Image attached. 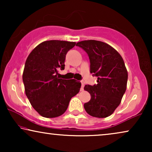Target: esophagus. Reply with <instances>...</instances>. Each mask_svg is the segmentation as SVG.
Segmentation results:
<instances>
[{
  "instance_id": "1",
  "label": "esophagus",
  "mask_w": 152,
  "mask_h": 152,
  "mask_svg": "<svg viewBox=\"0 0 152 152\" xmlns=\"http://www.w3.org/2000/svg\"><path fill=\"white\" fill-rule=\"evenodd\" d=\"M82 83V86H81V91H83L84 90V82H81Z\"/></svg>"
}]
</instances>
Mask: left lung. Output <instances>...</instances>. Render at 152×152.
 <instances>
[{
    "label": "left lung",
    "mask_w": 152,
    "mask_h": 152,
    "mask_svg": "<svg viewBox=\"0 0 152 152\" xmlns=\"http://www.w3.org/2000/svg\"><path fill=\"white\" fill-rule=\"evenodd\" d=\"M76 45L87 53L90 72L97 77V84L84 86L91 97L84 109L93 117L107 118L119 106L126 91L128 73L124 62L113 48L102 41H82Z\"/></svg>",
    "instance_id": "left-lung-1"
}]
</instances>
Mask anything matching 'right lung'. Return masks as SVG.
I'll return each instance as SVG.
<instances>
[{
    "label": "right lung",
    "mask_w": 152,
    "mask_h": 152,
    "mask_svg": "<svg viewBox=\"0 0 152 152\" xmlns=\"http://www.w3.org/2000/svg\"><path fill=\"white\" fill-rule=\"evenodd\" d=\"M75 42L51 40L37 45L27 58L23 74L26 96L32 107L44 118L65 113L70 99L77 94L81 83L63 80L58 70L65 68L66 55Z\"/></svg>",
    "instance_id": "right-lung-1"
}]
</instances>
